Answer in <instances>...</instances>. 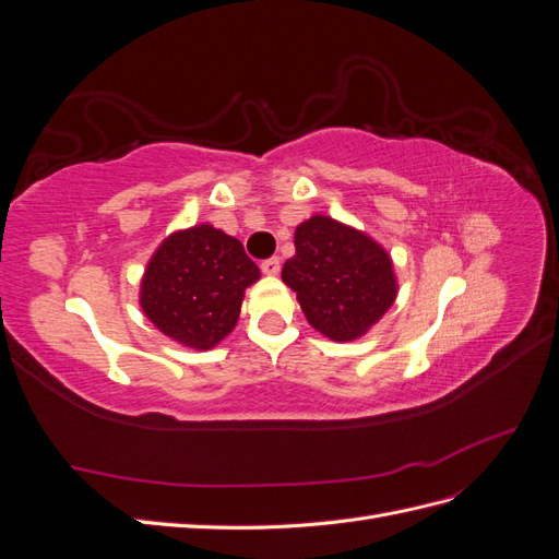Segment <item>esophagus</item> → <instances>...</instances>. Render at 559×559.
<instances>
[{"mask_svg": "<svg viewBox=\"0 0 559 559\" xmlns=\"http://www.w3.org/2000/svg\"><path fill=\"white\" fill-rule=\"evenodd\" d=\"M261 273H263V275H270V277L277 275V273H280V259H277V257L265 259V261L261 263Z\"/></svg>", "mask_w": 559, "mask_h": 559, "instance_id": "34e87169", "label": "esophagus"}]
</instances>
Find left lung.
<instances>
[{"mask_svg":"<svg viewBox=\"0 0 559 559\" xmlns=\"http://www.w3.org/2000/svg\"><path fill=\"white\" fill-rule=\"evenodd\" d=\"M282 280L310 326L335 343L357 341L394 306L399 284L386 249L366 233L314 214L294 235Z\"/></svg>","mask_w":559,"mask_h":559,"instance_id":"1","label":"left lung"}]
</instances>
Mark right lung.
<instances>
[{
  "label": "right lung",
  "instance_id": "1",
  "mask_svg": "<svg viewBox=\"0 0 559 559\" xmlns=\"http://www.w3.org/2000/svg\"><path fill=\"white\" fill-rule=\"evenodd\" d=\"M261 277L240 240L210 224L173 233L151 257L140 306L173 341L212 349L235 329L245 289Z\"/></svg>",
  "mask_w": 559,
  "mask_h": 559
}]
</instances>
